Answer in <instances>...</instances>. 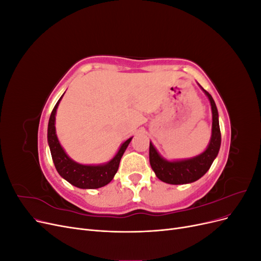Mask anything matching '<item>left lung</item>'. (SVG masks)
Returning <instances> with one entry per match:
<instances>
[{
  "label": "left lung",
  "instance_id": "8db88e82",
  "mask_svg": "<svg viewBox=\"0 0 261 261\" xmlns=\"http://www.w3.org/2000/svg\"><path fill=\"white\" fill-rule=\"evenodd\" d=\"M201 90L208 97L212 112V126L211 137L207 148L199 154L193 158L179 160H168L163 158L150 141L149 147V161L155 176L164 183L172 185L189 184L199 179L206 174L210 169L212 162L217 158L221 146V132L219 125V113L216 102L211 94L204 90L198 84Z\"/></svg>",
  "mask_w": 261,
  "mask_h": 261
}]
</instances>
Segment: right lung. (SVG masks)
Here are the masks:
<instances>
[{"label":"right lung","instance_id":"1","mask_svg":"<svg viewBox=\"0 0 261 261\" xmlns=\"http://www.w3.org/2000/svg\"><path fill=\"white\" fill-rule=\"evenodd\" d=\"M64 93L62 94V97L55 105L48 124V145L55 169H57L59 174L67 180L69 184L78 188L96 189L103 187L108 185L116 174L120 161L133 137L125 140L118 148L115 155L106 163L83 164L76 162L62 147L57 135V129H55V115H57V110Z\"/></svg>","mask_w":261,"mask_h":261}]
</instances>
